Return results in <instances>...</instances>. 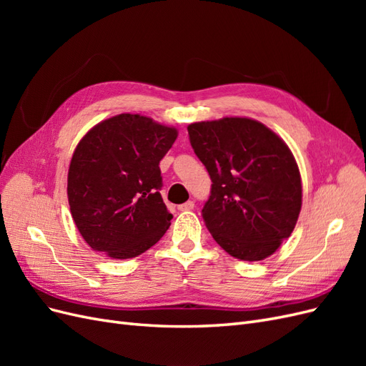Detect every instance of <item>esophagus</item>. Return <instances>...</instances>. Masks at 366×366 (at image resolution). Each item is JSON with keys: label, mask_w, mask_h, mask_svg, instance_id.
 Segmentation results:
<instances>
[{"label": "esophagus", "mask_w": 366, "mask_h": 366, "mask_svg": "<svg viewBox=\"0 0 366 366\" xmlns=\"http://www.w3.org/2000/svg\"><path fill=\"white\" fill-rule=\"evenodd\" d=\"M192 209H194V202L192 200L186 202V203L179 206V210H182V212H186V210H192Z\"/></svg>", "instance_id": "obj_1"}]
</instances>
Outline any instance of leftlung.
<instances>
[{
    "label": "left lung",
    "instance_id": "8db88e82",
    "mask_svg": "<svg viewBox=\"0 0 366 366\" xmlns=\"http://www.w3.org/2000/svg\"><path fill=\"white\" fill-rule=\"evenodd\" d=\"M212 180L204 224L229 254L261 261L292 235L302 184L290 148L261 122L223 117L187 127Z\"/></svg>",
    "mask_w": 366,
    "mask_h": 366
}]
</instances>
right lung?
<instances>
[{
  "label": "right lung",
  "mask_w": 366,
  "mask_h": 366,
  "mask_svg": "<svg viewBox=\"0 0 366 366\" xmlns=\"http://www.w3.org/2000/svg\"><path fill=\"white\" fill-rule=\"evenodd\" d=\"M177 134L147 116L124 113L77 143L67 195L74 224L93 250L113 259L134 258L169 229L159 164Z\"/></svg>",
  "instance_id": "obj_1"
}]
</instances>
